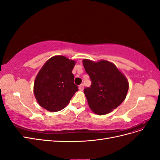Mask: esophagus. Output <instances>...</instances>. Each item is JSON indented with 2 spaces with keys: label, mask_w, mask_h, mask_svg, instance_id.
<instances>
[{
  "label": "esophagus",
  "mask_w": 160,
  "mask_h": 160,
  "mask_svg": "<svg viewBox=\"0 0 160 160\" xmlns=\"http://www.w3.org/2000/svg\"><path fill=\"white\" fill-rule=\"evenodd\" d=\"M79 89L80 91H83L84 89V85L83 84H81L79 87Z\"/></svg>",
  "instance_id": "obj_1"
}]
</instances>
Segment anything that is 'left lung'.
<instances>
[{"instance_id": "left-lung-1", "label": "left lung", "mask_w": 160, "mask_h": 160, "mask_svg": "<svg viewBox=\"0 0 160 160\" xmlns=\"http://www.w3.org/2000/svg\"><path fill=\"white\" fill-rule=\"evenodd\" d=\"M83 64L90 77V88L84 89L89 108L98 115H105L116 109L125 100L129 89L125 77L112 62L84 59Z\"/></svg>"}]
</instances>
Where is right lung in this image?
Here are the masks:
<instances>
[{
	"label": "right lung",
	"instance_id": "obj_1",
	"mask_svg": "<svg viewBox=\"0 0 160 160\" xmlns=\"http://www.w3.org/2000/svg\"><path fill=\"white\" fill-rule=\"evenodd\" d=\"M75 62L64 56L48 60L36 77L34 94L38 103L49 111H59L78 91L72 73Z\"/></svg>",
	"mask_w": 160,
	"mask_h": 160
}]
</instances>
